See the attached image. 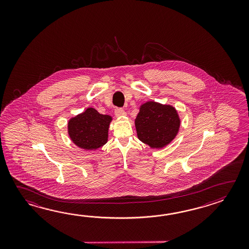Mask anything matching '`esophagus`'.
<instances>
[{
    "instance_id": "34e87169",
    "label": "esophagus",
    "mask_w": 249,
    "mask_h": 249,
    "mask_svg": "<svg viewBox=\"0 0 249 249\" xmlns=\"http://www.w3.org/2000/svg\"><path fill=\"white\" fill-rule=\"evenodd\" d=\"M115 115L117 117H125L126 116V112L124 111L123 108H116L115 110Z\"/></svg>"
}]
</instances>
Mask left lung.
I'll return each mask as SVG.
<instances>
[{
  "label": "left lung",
  "mask_w": 249,
  "mask_h": 249,
  "mask_svg": "<svg viewBox=\"0 0 249 249\" xmlns=\"http://www.w3.org/2000/svg\"><path fill=\"white\" fill-rule=\"evenodd\" d=\"M138 139L151 148H163L177 135L180 119L175 107L147 101L134 121Z\"/></svg>",
  "instance_id": "8db88e82"
}]
</instances>
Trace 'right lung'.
<instances>
[{
	"instance_id": "obj_1",
	"label": "right lung",
	"mask_w": 249,
	"mask_h": 249,
	"mask_svg": "<svg viewBox=\"0 0 249 249\" xmlns=\"http://www.w3.org/2000/svg\"><path fill=\"white\" fill-rule=\"evenodd\" d=\"M112 117L102 115L93 107L69 119L68 132L71 141L85 150H94L106 144Z\"/></svg>"
}]
</instances>
